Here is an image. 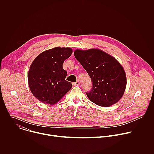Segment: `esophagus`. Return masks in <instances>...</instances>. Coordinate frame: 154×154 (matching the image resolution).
Returning <instances> with one entry per match:
<instances>
[{"mask_svg":"<svg viewBox=\"0 0 154 154\" xmlns=\"http://www.w3.org/2000/svg\"><path fill=\"white\" fill-rule=\"evenodd\" d=\"M72 85H73L74 86H79V85H80V82H74V83H72Z\"/></svg>","mask_w":154,"mask_h":154,"instance_id":"34e87169","label":"esophagus"}]
</instances>
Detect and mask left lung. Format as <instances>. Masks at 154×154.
Returning <instances> with one entry per match:
<instances>
[{
    "instance_id": "obj_1",
    "label": "left lung",
    "mask_w": 154,
    "mask_h": 154,
    "mask_svg": "<svg viewBox=\"0 0 154 154\" xmlns=\"http://www.w3.org/2000/svg\"><path fill=\"white\" fill-rule=\"evenodd\" d=\"M74 54L93 82L92 90L86 93L88 99L103 107L117 103L122 98L127 85L126 74L120 63L98 49H76Z\"/></svg>"
}]
</instances>
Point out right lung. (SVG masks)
Returning <instances> with one entry per match:
<instances>
[{
	"label": "right lung",
	"mask_w": 154,
	"mask_h": 154,
	"mask_svg": "<svg viewBox=\"0 0 154 154\" xmlns=\"http://www.w3.org/2000/svg\"><path fill=\"white\" fill-rule=\"evenodd\" d=\"M72 53L69 48L56 47L38 55L31 64L28 83L33 95L43 103L54 105L72 86L65 80L67 72L63 68L65 60Z\"/></svg>",
	"instance_id": "obj_1"
}]
</instances>
